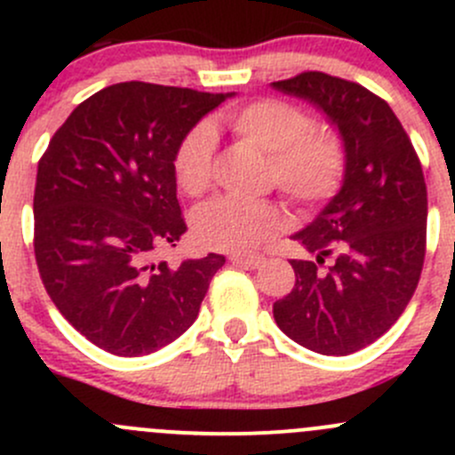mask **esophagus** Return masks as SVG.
<instances>
[{"mask_svg": "<svg viewBox=\"0 0 455 455\" xmlns=\"http://www.w3.org/2000/svg\"><path fill=\"white\" fill-rule=\"evenodd\" d=\"M228 259H231V264L244 266V268H257L259 264H264L261 255H231Z\"/></svg>", "mask_w": 455, "mask_h": 455, "instance_id": "1", "label": "esophagus"}]
</instances>
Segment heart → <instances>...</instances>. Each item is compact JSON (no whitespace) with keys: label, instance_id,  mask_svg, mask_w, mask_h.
Instances as JSON below:
<instances>
[{"label":"heart","instance_id":"obj_1","mask_svg":"<svg viewBox=\"0 0 455 455\" xmlns=\"http://www.w3.org/2000/svg\"><path fill=\"white\" fill-rule=\"evenodd\" d=\"M237 139L268 154V180L299 206H323L341 191L347 173L346 142L328 127H315L299 105L282 99H255L222 114ZM215 136L206 123L191 127L173 151L172 169L187 196L211 185ZM286 227L273 202L222 196L194 215V235L206 249L249 253Z\"/></svg>","mask_w":455,"mask_h":455}]
</instances>
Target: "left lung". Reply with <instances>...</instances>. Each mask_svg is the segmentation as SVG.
Segmentation results:
<instances>
[{"label": "left lung", "instance_id": "1", "mask_svg": "<svg viewBox=\"0 0 455 455\" xmlns=\"http://www.w3.org/2000/svg\"><path fill=\"white\" fill-rule=\"evenodd\" d=\"M273 87L323 109L347 149L341 191L292 235L315 259L291 261L295 286L275 301L273 315L299 346L346 356L383 337L419 286L427 249L423 167L396 114L368 87L325 72H301Z\"/></svg>", "mask_w": 455, "mask_h": 455}]
</instances>
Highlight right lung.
<instances>
[{
    "label": "right lung",
    "mask_w": 455,
    "mask_h": 455,
    "mask_svg": "<svg viewBox=\"0 0 455 455\" xmlns=\"http://www.w3.org/2000/svg\"><path fill=\"white\" fill-rule=\"evenodd\" d=\"M231 94L127 81L76 105L36 169L35 259L76 330L116 356L151 355L196 321L224 255L156 259L187 233L172 160Z\"/></svg>",
    "instance_id": "right-lung-1"
}]
</instances>
